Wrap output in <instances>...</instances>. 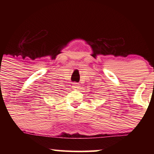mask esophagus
<instances>
[{"instance_id": "1", "label": "esophagus", "mask_w": 154, "mask_h": 154, "mask_svg": "<svg viewBox=\"0 0 154 154\" xmlns=\"http://www.w3.org/2000/svg\"><path fill=\"white\" fill-rule=\"evenodd\" d=\"M79 85L77 84V82H75V83H73V85H72V88H73V89H77V88H79Z\"/></svg>"}]
</instances>
